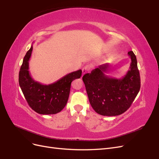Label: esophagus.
I'll use <instances>...</instances> for the list:
<instances>
[{"label":"esophagus","mask_w":159,"mask_h":159,"mask_svg":"<svg viewBox=\"0 0 159 159\" xmlns=\"http://www.w3.org/2000/svg\"><path fill=\"white\" fill-rule=\"evenodd\" d=\"M90 70H91V66L89 65L85 66L84 68H83V69H82V73H83V74L84 75L86 73H88V72H89L90 71Z\"/></svg>","instance_id":"obj_1"}]
</instances>
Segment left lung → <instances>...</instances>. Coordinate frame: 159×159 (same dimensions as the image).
Masks as SVG:
<instances>
[{"label": "left lung", "instance_id": "8db88e82", "mask_svg": "<svg viewBox=\"0 0 159 159\" xmlns=\"http://www.w3.org/2000/svg\"><path fill=\"white\" fill-rule=\"evenodd\" d=\"M131 62L122 78H111L105 74L108 64L99 66L85 74L84 82L89 103L96 113L104 116H116L125 112L137 97L141 88L140 74L136 56L128 52Z\"/></svg>", "mask_w": 159, "mask_h": 159}]
</instances>
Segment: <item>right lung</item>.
Wrapping results in <instances>:
<instances>
[{
	"mask_svg": "<svg viewBox=\"0 0 159 159\" xmlns=\"http://www.w3.org/2000/svg\"><path fill=\"white\" fill-rule=\"evenodd\" d=\"M32 49V46L24 57L19 72V85L29 106L36 113L42 115L59 113L68 102L71 81L80 78L82 71L71 72L51 84H42L32 78L28 70Z\"/></svg>",
	"mask_w": 159,
	"mask_h": 159,
	"instance_id": "right-lung-1",
	"label": "right lung"
}]
</instances>
